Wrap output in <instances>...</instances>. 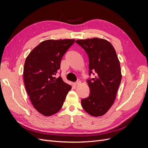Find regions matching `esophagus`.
<instances>
[{
  "label": "esophagus",
  "instance_id": "esophagus-1",
  "mask_svg": "<svg viewBox=\"0 0 148 148\" xmlns=\"http://www.w3.org/2000/svg\"><path fill=\"white\" fill-rule=\"evenodd\" d=\"M80 83H81V81L79 79H78L77 82H75V85H78L79 84H80Z\"/></svg>",
  "mask_w": 148,
  "mask_h": 148
}]
</instances>
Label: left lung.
I'll return each instance as SVG.
<instances>
[{
	"instance_id": "obj_1",
	"label": "left lung",
	"mask_w": 148,
	"mask_h": 148,
	"mask_svg": "<svg viewBox=\"0 0 148 148\" xmlns=\"http://www.w3.org/2000/svg\"><path fill=\"white\" fill-rule=\"evenodd\" d=\"M86 52L89 58L87 79L89 95L82 99V106L89 115L99 117L113 105L122 79L120 62L113 46L105 39L95 38L75 41Z\"/></svg>"
}]
</instances>
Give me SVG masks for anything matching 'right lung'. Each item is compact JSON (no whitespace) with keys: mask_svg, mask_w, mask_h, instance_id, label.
<instances>
[{"mask_svg":"<svg viewBox=\"0 0 148 148\" xmlns=\"http://www.w3.org/2000/svg\"><path fill=\"white\" fill-rule=\"evenodd\" d=\"M74 39L46 40L26 57L23 79L26 92L34 108L45 116L55 114L62 108L70 85L55 75L60 69L62 57Z\"/></svg>","mask_w":148,"mask_h":148,"instance_id":"right-lung-1","label":"right lung"}]
</instances>
